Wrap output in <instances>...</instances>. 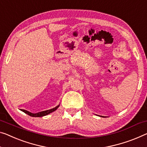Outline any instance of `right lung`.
Returning <instances> with one entry per match:
<instances>
[{
    "label": "right lung",
    "mask_w": 147,
    "mask_h": 147,
    "mask_svg": "<svg viewBox=\"0 0 147 147\" xmlns=\"http://www.w3.org/2000/svg\"><path fill=\"white\" fill-rule=\"evenodd\" d=\"M60 105H58L57 107H56L55 108H52V109L50 110H45V111H42V112H38V113H35V114H33V113H31L29 111H27L26 110H21L22 112H24V113H26V114H28L29 116H32V117H42V116H46V115H48L50 114V113H52L54 111H55V110L57 109V108L59 107Z\"/></svg>",
    "instance_id": "obj_1"
}]
</instances>
